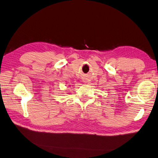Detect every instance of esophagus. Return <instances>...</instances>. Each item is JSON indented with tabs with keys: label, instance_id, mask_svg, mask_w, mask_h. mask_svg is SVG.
Instances as JSON below:
<instances>
[{
	"label": "esophagus",
	"instance_id": "obj_1",
	"mask_svg": "<svg viewBox=\"0 0 158 158\" xmlns=\"http://www.w3.org/2000/svg\"><path fill=\"white\" fill-rule=\"evenodd\" d=\"M83 83H87V81L86 79H83Z\"/></svg>",
	"mask_w": 158,
	"mask_h": 158
}]
</instances>
